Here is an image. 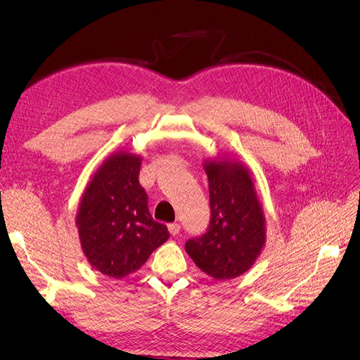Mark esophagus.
I'll list each match as a JSON object with an SVG mask.
<instances>
[{"mask_svg": "<svg viewBox=\"0 0 360 360\" xmlns=\"http://www.w3.org/2000/svg\"><path fill=\"white\" fill-rule=\"evenodd\" d=\"M168 231L171 233V236H177L180 233V224H177V222L169 224L168 225Z\"/></svg>", "mask_w": 360, "mask_h": 360, "instance_id": "34e87169", "label": "esophagus"}]
</instances>
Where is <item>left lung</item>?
Here are the masks:
<instances>
[{"label":"left lung","instance_id":"8db88e82","mask_svg":"<svg viewBox=\"0 0 360 360\" xmlns=\"http://www.w3.org/2000/svg\"><path fill=\"white\" fill-rule=\"evenodd\" d=\"M210 224L189 238L186 252L204 274L217 281L243 275L266 243V217L250 172L240 162L207 160Z\"/></svg>","mask_w":360,"mask_h":360}]
</instances>
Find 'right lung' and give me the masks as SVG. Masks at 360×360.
Here are the masks:
<instances>
[{"label": "right lung", "mask_w": 360, "mask_h": 360, "mask_svg": "<svg viewBox=\"0 0 360 360\" xmlns=\"http://www.w3.org/2000/svg\"><path fill=\"white\" fill-rule=\"evenodd\" d=\"M141 158L126 151L108 158L86 186L76 226L89 263L115 279L134 274L169 237L148 212L139 184Z\"/></svg>", "instance_id": "1"}]
</instances>
